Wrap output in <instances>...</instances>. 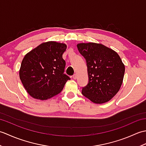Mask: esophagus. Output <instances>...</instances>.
<instances>
[{"mask_svg":"<svg viewBox=\"0 0 146 146\" xmlns=\"http://www.w3.org/2000/svg\"><path fill=\"white\" fill-rule=\"evenodd\" d=\"M73 79H75V80H76L77 78V75H76V74H74V75H73Z\"/></svg>","mask_w":146,"mask_h":146,"instance_id":"obj_1","label":"esophagus"}]
</instances>
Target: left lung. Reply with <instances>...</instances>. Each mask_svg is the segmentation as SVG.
<instances>
[{
	"mask_svg": "<svg viewBox=\"0 0 146 146\" xmlns=\"http://www.w3.org/2000/svg\"><path fill=\"white\" fill-rule=\"evenodd\" d=\"M77 48L86 60L88 84L82 94L95 104L111 100L122 84L125 66L117 52L103 44L80 43Z\"/></svg>",
	"mask_w": 146,
	"mask_h": 146,
	"instance_id": "left-lung-1",
	"label": "left lung"
}]
</instances>
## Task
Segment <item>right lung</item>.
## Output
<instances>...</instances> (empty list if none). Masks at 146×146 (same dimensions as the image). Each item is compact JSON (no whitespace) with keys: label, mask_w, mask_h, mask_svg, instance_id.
<instances>
[{"label":"right lung","mask_w":146,"mask_h":146,"mask_svg":"<svg viewBox=\"0 0 146 146\" xmlns=\"http://www.w3.org/2000/svg\"><path fill=\"white\" fill-rule=\"evenodd\" d=\"M67 46L54 41L44 42L28 52L22 61L19 76L27 93L38 100L58 95L71 78L64 74L63 54Z\"/></svg>","instance_id":"1"}]
</instances>
